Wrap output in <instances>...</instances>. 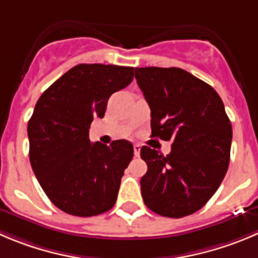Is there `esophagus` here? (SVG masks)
I'll return each mask as SVG.
<instances>
[{
  "mask_svg": "<svg viewBox=\"0 0 258 258\" xmlns=\"http://www.w3.org/2000/svg\"><path fill=\"white\" fill-rule=\"evenodd\" d=\"M141 154V146L139 144H134V156L139 157Z\"/></svg>",
  "mask_w": 258,
  "mask_h": 258,
  "instance_id": "1",
  "label": "esophagus"
}]
</instances>
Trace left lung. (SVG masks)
<instances>
[{"label": "left lung", "instance_id": "1", "mask_svg": "<svg viewBox=\"0 0 258 258\" xmlns=\"http://www.w3.org/2000/svg\"><path fill=\"white\" fill-rule=\"evenodd\" d=\"M151 107L152 138L172 141L164 157L144 146V204L157 214L182 218L198 212L222 183L229 166L232 125L217 91L181 68H136Z\"/></svg>", "mask_w": 258, "mask_h": 258}]
</instances>
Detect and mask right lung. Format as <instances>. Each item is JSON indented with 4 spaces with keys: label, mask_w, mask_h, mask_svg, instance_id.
I'll list each match as a JSON object with an SVG mask.
<instances>
[{
    "label": "right lung",
    "mask_w": 258,
    "mask_h": 258,
    "mask_svg": "<svg viewBox=\"0 0 258 258\" xmlns=\"http://www.w3.org/2000/svg\"><path fill=\"white\" fill-rule=\"evenodd\" d=\"M133 70L78 64L36 102L28 122L29 158L49 200L67 214L94 217L114 207L133 144H92L88 132L92 120L104 117L109 97L133 81Z\"/></svg>",
    "instance_id": "1"
}]
</instances>
